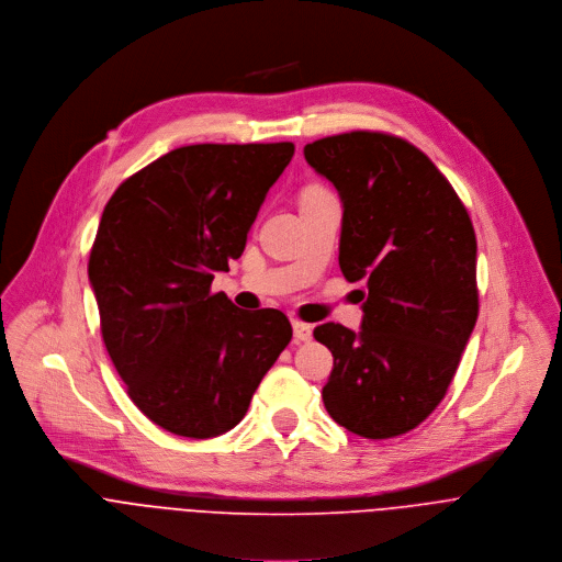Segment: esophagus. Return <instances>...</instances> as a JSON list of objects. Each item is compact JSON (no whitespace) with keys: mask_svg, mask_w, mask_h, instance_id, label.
Segmentation results:
<instances>
[{"mask_svg":"<svg viewBox=\"0 0 562 562\" xmlns=\"http://www.w3.org/2000/svg\"><path fill=\"white\" fill-rule=\"evenodd\" d=\"M292 327H294V339L301 341V344H307L312 339V325L310 323H303V321H292Z\"/></svg>","mask_w":562,"mask_h":562,"instance_id":"esophagus-1","label":"esophagus"}]
</instances>
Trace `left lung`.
<instances>
[{"mask_svg": "<svg viewBox=\"0 0 562 562\" xmlns=\"http://www.w3.org/2000/svg\"><path fill=\"white\" fill-rule=\"evenodd\" d=\"M305 161L339 190V266L363 281L361 331L314 327L334 357L327 414L363 438H394L445 398L479 316L476 235L452 183L409 142L352 131Z\"/></svg>", "mask_w": 562, "mask_h": 562, "instance_id": "1", "label": "left lung"}]
</instances>
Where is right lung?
I'll return each instance as SVG.
<instances>
[{"instance_id": "obj_1", "label": "right lung", "mask_w": 562, "mask_h": 562, "mask_svg": "<svg viewBox=\"0 0 562 562\" xmlns=\"http://www.w3.org/2000/svg\"><path fill=\"white\" fill-rule=\"evenodd\" d=\"M292 155L290 142L183 146L103 207L88 259L101 336L133 403L166 431L233 429L292 339L283 312H244L210 290Z\"/></svg>"}]
</instances>
